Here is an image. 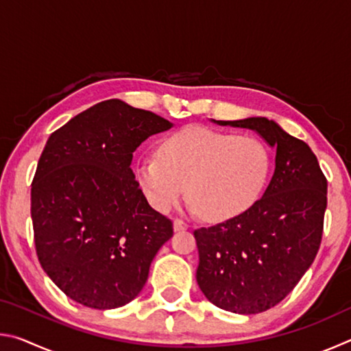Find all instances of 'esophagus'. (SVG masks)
<instances>
[{"mask_svg": "<svg viewBox=\"0 0 351 351\" xmlns=\"http://www.w3.org/2000/svg\"><path fill=\"white\" fill-rule=\"evenodd\" d=\"M173 228H175V230H186V229H189V223L184 221V219H181V218H175Z\"/></svg>", "mask_w": 351, "mask_h": 351, "instance_id": "obj_1", "label": "esophagus"}]
</instances>
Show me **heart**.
Here are the masks:
<instances>
[{
	"instance_id": "b5f03b06",
	"label": "heart",
	"mask_w": 351,
	"mask_h": 351,
	"mask_svg": "<svg viewBox=\"0 0 351 351\" xmlns=\"http://www.w3.org/2000/svg\"><path fill=\"white\" fill-rule=\"evenodd\" d=\"M269 170L268 148L254 136L187 127L169 136L159 154L141 159L138 180L154 209H170L187 186L192 209L209 221H223L258 199Z\"/></svg>"
}]
</instances>
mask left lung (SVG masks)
<instances>
[{"mask_svg": "<svg viewBox=\"0 0 351 351\" xmlns=\"http://www.w3.org/2000/svg\"><path fill=\"white\" fill-rule=\"evenodd\" d=\"M217 122L254 130L277 150L263 197L240 215L193 232L203 294L221 310L255 314L280 304L316 258L326 178L308 144L276 122L265 117Z\"/></svg>", "mask_w": 351, "mask_h": 351, "instance_id": "8db88e82", "label": "left lung"}]
</instances>
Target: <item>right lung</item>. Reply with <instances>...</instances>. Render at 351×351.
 I'll use <instances>...</instances> for the list:
<instances>
[{"label":"right lung","mask_w":351,"mask_h":351,"mask_svg":"<svg viewBox=\"0 0 351 351\" xmlns=\"http://www.w3.org/2000/svg\"><path fill=\"white\" fill-rule=\"evenodd\" d=\"M171 128L152 111L105 100L49 136L31 189L35 251L69 299L111 310L132 302L173 223L147 203L133 152Z\"/></svg>","instance_id":"obj_1"}]
</instances>
